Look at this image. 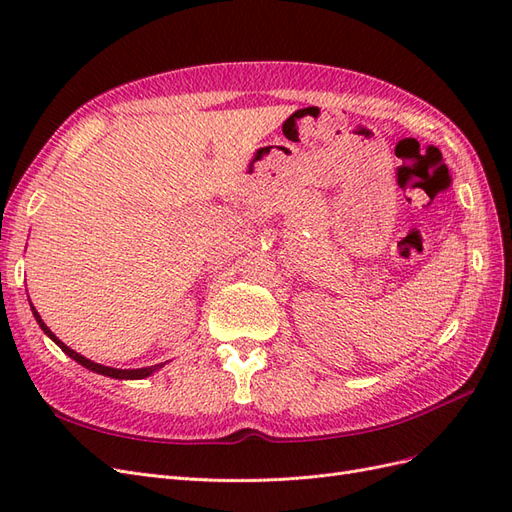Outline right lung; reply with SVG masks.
<instances>
[{
  "mask_svg": "<svg viewBox=\"0 0 512 512\" xmlns=\"http://www.w3.org/2000/svg\"><path fill=\"white\" fill-rule=\"evenodd\" d=\"M32 312H34V318H36V322L40 324V329L49 335L53 342L64 350L70 359H74L76 363H81L83 367H87V369H91V371H96V374H102V376H108V378H117V380H143V378H147V376H151L153 371H158L160 367H162V363L160 365H151V367H141V369H115V367H104V365H100V363H94V361H89V359H85L83 354H79V352H74L72 348H68L64 342H61V339H57V335L46 327V324L42 322V318H40V314L36 312L34 309V305H32Z\"/></svg>",
  "mask_w": 512,
  "mask_h": 512,
  "instance_id": "add662e5",
  "label": "right lung"
}]
</instances>
